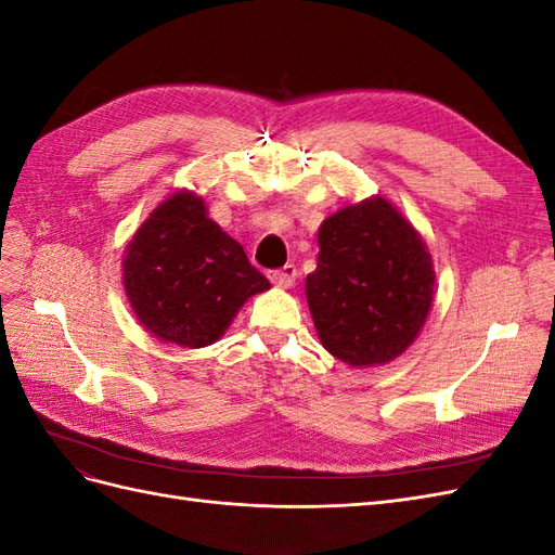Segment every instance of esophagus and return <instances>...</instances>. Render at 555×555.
Here are the masks:
<instances>
[{"label": "esophagus", "mask_w": 555, "mask_h": 555, "mask_svg": "<svg viewBox=\"0 0 555 555\" xmlns=\"http://www.w3.org/2000/svg\"><path fill=\"white\" fill-rule=\"evenodd\" d=\"M268 278H271V282L275 284V287L289 289V287H294V282H296V278H298V268H296L294 263H287V266L278 268V271L268 273Z\"/></svg>", "instance_id": "34e87169"}]
</instances>
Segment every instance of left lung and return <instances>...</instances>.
Wrapping results in <instances>:
<instances>
[{"instance_id":"8db88e82","label":"left lung","mask_w":555,"mask_h":555,"mask_svg":"<svg viewBox=\"0 0 555 555\" xmlns=\"http://www.w3.org/2000/svg\"><path fill=\"white\" fill-rule=\"evenodd\" d=\"M306 296L319 340L349 365H382L422 331L435 287L430 251L382 196L345 206L319 227Z\"/></svg>"}]
</instances>
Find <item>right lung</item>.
<instances>
[{
  "instance_id": "obj_1",
  "label": "right lung",
  "mask_w": 555,
  "mask_h": 555,
  "mask_svg": "<svg viewBox=\"0 0 555 555\" xmlns=\"http://www.w3.org/2000/svg\"><path fill=\"white\" fill-rule=\"evenodd\" d=\"M139 322L164 343L206 347L255 294L271 289L238 241L206 215L204 198L180 190L133 233L122 261Z\"/></svg>"
}]
</instances>
